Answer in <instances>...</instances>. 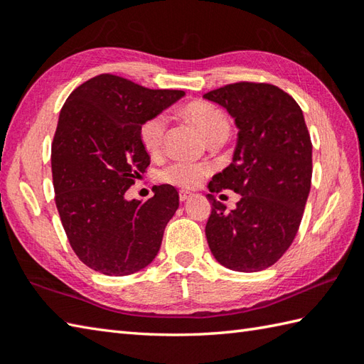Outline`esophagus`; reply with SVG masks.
<instances>
[{
    "mask_svg": "<svg viewBox=\"0 0 364 364\" xmlns=\"http://www.w3.org/2000/svg\"><path fill=\"white\" fill-rule=\"evenodd\" d=\"M191 197H192L191 192H184V191L180 192V200H181V202H186V200H189Z\"/></svg>",
    "mask_w": 364,
    "mask_h": 364,
    "instance_id": "esophagus-1",
    "label": "esophagus"
}]
</instances>
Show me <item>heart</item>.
<instances>
[{"instance_id": "heart-1", "label": "heart", "mask_w": 364, "mask_h": 364, "mask_svg": "<svg viewBox=\"0 0 364 364\" xmlns=\"http://www.w3.org/2000/svg\"><path fill=\"white\" fill-rule=\"evenodd\" d=\"M184 119H188L210 144L225 141L230 134V122L219 106L205 102V100H194L181 106L180 109ZM167 122L164 115H151L145 119L139 127V141L144 150L149 154H158L162 150L166 137ZM211 168L203 164H192V162H170L168 166L158 172V180L161 183L181 189H194L205 178L210 175Z\"/></svg>"}]
</instances>
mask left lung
Listing matches in <instances>:
<instances>
[{"mask_svg":"<svg viewBox=\"0 0 364 364\" xmlns=\"http://www.w3.org/2000/svg\"><path fill=\"white\" fill-rule=\"evenodd\" d=\"M230 112L237 127L231 164L213 176L208 245L222 266L258 272L280 259L296 237L311 188L313 145L300 106L269 82L239 81L203 95ZM242 194L225 213L212 196Z\"/></svg>","mask_w":364,"mask_h":364,"instance_id":"1","label":"left lung"}]
</instances>
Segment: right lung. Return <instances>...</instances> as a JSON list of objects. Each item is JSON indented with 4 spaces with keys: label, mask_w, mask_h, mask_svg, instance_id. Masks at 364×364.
Instances as JSON below:
<instances>
[{
    "label": "right lung",
    "mask_w": 364,
    "mask_h": 364,
    "mask_svg": "<svg viewBox=\"0 0 364 364\" xmlns=\"http://www.w3.org/2000/svg\"><path fill=\"white\" fill-rule=\"evenodd\" d=\"M183 95L102 73L76 87L60 109L51 144L54 200L76 257L97 272L134 274L159 252L180 206L178 191L161 184L146 202H128L125 192L150 166L139 127Z\"/></svg>",
    "instance_id": "obj_1"
}]
</instances>
